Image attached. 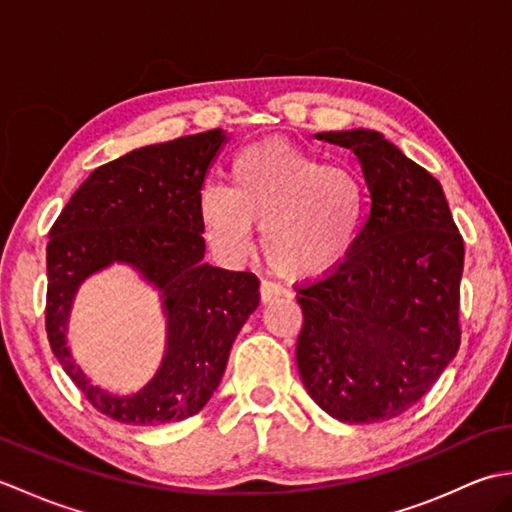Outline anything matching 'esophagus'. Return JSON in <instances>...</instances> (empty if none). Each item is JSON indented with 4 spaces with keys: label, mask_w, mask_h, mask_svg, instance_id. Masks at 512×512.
Returning <instances> with one entry per match:
<instances>
[{
    "label": "esophagus",
    "mask_w": 512,
    "mask_h": 512,
    "mask_svg": "<svg viewBox=\"0 0 512 512\" xmlns=\"http://www.w3.org/2000/svg\"><path fill=\"white\" fill-rule=\"evenodd\" d=\"M281 292H284V290H281V286L275 284V281H270V279H262V284H259V297H262L264 303L275 301L281 295Z\"/></svg>",
    "instance_id": "obj_1"
}]
</instances>
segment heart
<instances>
[{
	"instance_id": "obj_1",
	"label": "heart",
	"mask_w": 512,
	"mask_h": 512,
	"mask_svg": "<svg viewBox=\"0 0 512 512\" xmlns=\"http://www.w3.org/2000/svg\"><path fill=\"white\" fill-rule=\"evenodd\" d=\"M363 211L365 191L354 171L279 138L244 147L228 167V187L209 184L200 193L206 235L222 255H246L257 224L266 262L290 279L339 266Z\"/></svg>"
}]
</instances>
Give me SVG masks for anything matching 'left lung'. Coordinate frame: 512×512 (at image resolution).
<instances>
[{
    "mask_svg": "<svg viewBox=\"0 0 512 512\" xmlns=\"http://www.w3.org/2000/svg\"><path fill=\"white\" fill-rule=\"evenodd\" d=\"M317 138L354 151L372 209L343 262L297 288V367L332 418L389 420L416 405L458 354L464 239L440 182L383 134Z\"/></svg>",
    "mask_w": 512,
    "mask_h": 512,
    "instance_id": "1",
    "label": "left lung"
}]
</instances>
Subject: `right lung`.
Segmentation results:
<instances>
[{
  "instance_id": "obj_1",
  "label": "right lung",
  "mask_w": 512,
  "mask_h": 512,
  "mask_svg": "<svg viewBox=\"0 0 512 512\" xmlns=\"http://www.w3.org/2000/svg\"><path fill=\"white\" fill-rule=\"evenodd\" d=\"M222 129L129 151L94 169L50 228L46 332L54 356L94 409L125 424H165L198 413L224 376L228 352L259 306V279L204 264L200 189ZM123 261L163 292L170 343L155 380L134 397L94 388L64 345L75 288Z\"/></svg>"
}]
</instances>
